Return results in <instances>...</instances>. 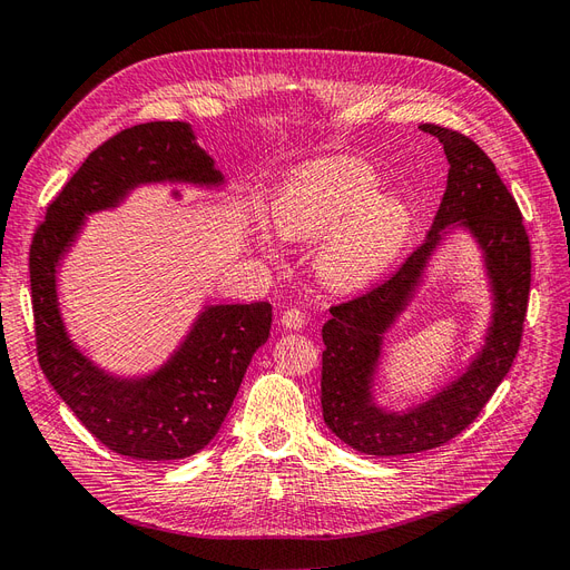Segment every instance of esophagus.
Returning a JSON list of instances; mask_svg holds the SVG:
<instances>
[{
	"instance_id": "esophagus-1",
	"label": "esophagus",
	"mask_w": 570,
	"mask_h": 570,
	"mask_svg": "<svg viewBox=\"0 0 570 570\" xmlns=\"http://www.w3.org/2000/svg\"><path fill=\"white\" fill-rule=\"evenodd\" d=\"M304 321H306V316L299 312V308H292V306L281 316V323H283V327H287V331H302Z\"/></svg>"
}]
</instances>
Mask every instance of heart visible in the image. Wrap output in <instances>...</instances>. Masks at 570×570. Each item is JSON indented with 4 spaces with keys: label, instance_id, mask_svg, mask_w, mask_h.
I'll return each mask as SVG.
<instances>
[{
    "label": "heart",
    "instance_id": "1",
    "mask_svg": "<svg viewBox=\"0 0 570 570\" xmlns=\"http://www.w3.org/2000/svg\"><path fill=\"white\" fill-rule=\"evenodd\" d=\"M377 176L356 159H323L292 174L271 206L287 239L323 238L316 271L323 285L356 289L385 273L411 235V212L394 195H375Z\"/></svg>",
    "mask_w": 570,
    "mask_h": 570
}]
</instances>
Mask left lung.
<instances>
[{"label": "left lung", "mask_w": 570, "mask_h": 570, "mask_svg": "<svg viewBox=\"0 0 570 570\" xmlns=\"http://www.w3.org/2000/svg\"><path fill=\"white\" fill-rule=\"evenodd\" d=\"M421 130L438 137L450 161L433 228L390 281L333 306L323 325V421L352 450L373 456L435 450L469 428L519 354L528 312L530 239L519 204L471 137L435 124H423ZM459 227L476 239L493 289L487 344L470 368L430 401L406 412L385 410L372 396L384 335L415 294L445 233Z\"/></svg>", "instance_id": "left-lung-1"}]
</instances>
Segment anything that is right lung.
Wrapping results in <instances>:
<instances>
[{
	"instance_id": "right-lung-1",
	"label": "right lung",
	"mask_w": 570,
	"mask_h": 570,
	"mask_svg": "<svg viewBox=\"0 0 570 570\" xmlns=\"http://www.w3.org/2000/svg\"><path fill=\"white\" fill-rule=\"evenodd\" d=\"M149 183L220 187L226 178L183 120L120 130L82 161L47 206L30 245V295L40 368L78 421L120 456L170 461L202 452L216 438L254 352L271 335L273 306H204L180 347L147 375H114L85 356L66 333L57 271L85 218L114 209Z\"/></svg>"
}]
</instances>
